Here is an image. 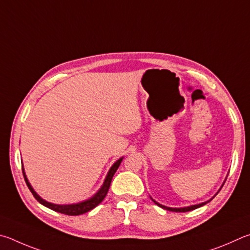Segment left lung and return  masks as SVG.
<instances>
[{
    "label": "left lung",
    "mask_w": 250,
    "mask_h": 250,
    "mask_svg": "<svg viewBox=\"0 0 250 250\" xmlns=\"http://www.w3.org/2000/svg\"><path fill=\"white\" fill-rule=\"evenodd\" d=\"M222 187H223V185H222ZM222 187H221V188H222ZM220 190H221V189H220ZM212 199H213V198H212ZM212 199H211V200H212ZM151 200H152V199H151ZM211 200L207 201V202H203V203H200V204H195V205H190V207H186V208H168V207H165V205L159 204L158 202H156L155 200H152V201H154V202H155L157 205H158V207L163 208H165V209H168V211H172V212H189V211H192V209H195V208H198L203 207V205L208 203Z\"/></svg>",
    "instance_id": "1"
}]
</instances>
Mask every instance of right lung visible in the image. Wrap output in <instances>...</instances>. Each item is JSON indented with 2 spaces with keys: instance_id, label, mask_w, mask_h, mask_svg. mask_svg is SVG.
<instances>
[{
  "instance_id": "obj_1",
  "label": "right lung",
  "mask_w": 250,
  "mask_h": 250,
  "mask_svg": "<svg viewBox=\"0 0 250 250\" xmlns=\"http://www.w3.org/2000/svg\"><path fill=\"white\" fill-rule=\"evenodd\" d=\"M123 160V157L122 158L118 159L116 163H114V165L111 167V169L108 170L107 172V176L106 178H105V180L103 182L102 187L100 188V190L96 192V193L92 196V198L87 199L85 201H82V202L80 203H76V204H68V205H59V204H54V203H50V202H47V201H45L43 199H42L41 196H39L36 192H35V190L33 189V187L30 186V183L28 181V179L26 178V174H25V171H24V168L21 167V170H23V176H24V179L26 181V185H27L28 189L30 190V192H32L34 198L36 199L39 203L42 204L43 207H46L50 209H54V211L56 212H59V213H62V214H65V215H81V214H84L86 212L91 211V209H93L95 207H98V205L102 202V201L104 200L105 196H106L107 192H108V189H109V186H111V182H112V179H113V176L114 173L116 172V170L118 169V167H120V165L122 163Z\"/></svg>"
}]
</instances>
